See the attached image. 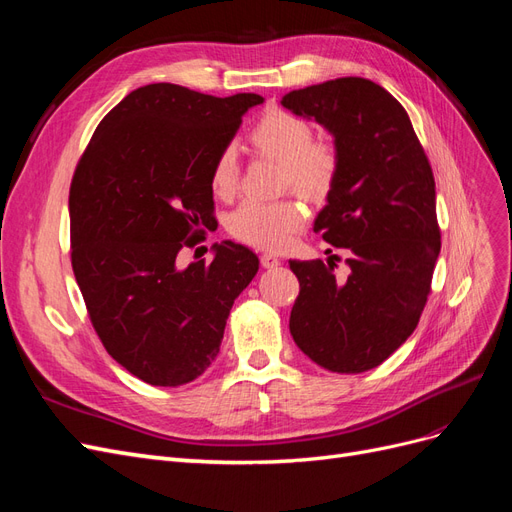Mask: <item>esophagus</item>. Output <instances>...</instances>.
Segmentation results:
<instances>
[{
  "instance_id": "1",
  "label": "esophagus",
  "mask_w": 512,
  "mask_h": 512,
  "mask_svg": "<svg viewBox=\"0 0 512 512\" xmlns=\"http://www.w3.org/2000/svg\"><path fill=\"white\" fill-rule=\"evenodd\" d=\"M280 256L277 254H271V252H265V254H260V265L265 267V269H275L277 265H280Z\"/></svg>"
}]
</instances>
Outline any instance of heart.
I'll use <instances>...</instances> for the list:
<instances>
[{
	"label": "heart",
	"instance_id": "1",
	"mask_svg": "<svg viewBox=\"0 0 512 512\" xmlns=\"http://www.w3.org/2000/svg\"><path fill=\"white\" fill-rule=\"evenodd\" d=\"M247 141L260 153L282 164V188H292L307 200L327 198L337 181L342 156L329 136H314V128L305 117L271 108L247 132ZM239 183L237 149L226 145L211 166V190L228 198ZM305 211L299 200L282 198L273 203L245 200L228 218V232L235 239L258 247L280 250L303 226Z\"/></svg>",
	"mask_w": 512,
	"mask_h": 512
}]
</instances>
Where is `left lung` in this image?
<instances>
[{
	"label": "left lung",
	"mask_w": 512,
	"mask_h": 512,
	"mask_svg": "<svg viewBox=\"0 0 512 512\" xmlns=\"http://www.w3.org/2000/svg\"><path fill=\"white\" fill-rule=\"evenodd\" d=\"M282 104L335 136L342 166L314 232L350 252L348 277H337V256L290 260V333L320 367L361 374L406 342L425 309L440 254L436 181L406 108L384 87L344 76Z\"/></svg>",
	"instance_id": "obj_1"
}]
</instances>
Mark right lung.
Segmentation results:
<instances>
[{"instance_id": "right-lung-1", "label": "right lung", "mask_w": 512, "mask_h": 512, "mask_svg": "<svg viewBox=\"0 0 512 512\" xmlns=\"http://www.w3.org/2000/svg\"><path fill=\"white\" fill-rule=\"evenodd\" d=\"M262 98L138 87L91 136L70 183V260L102 346L153 386L192 382L218 356L230 307L258 271L245 245L177 265L215 222L211 166Z\"/></svg>"}]
</instances>
